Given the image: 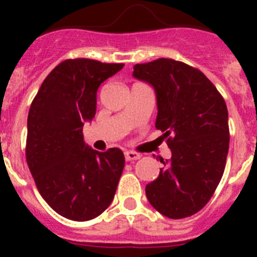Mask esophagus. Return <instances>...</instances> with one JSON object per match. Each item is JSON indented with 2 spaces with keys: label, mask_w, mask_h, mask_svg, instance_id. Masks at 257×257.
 <instances>
[{
  "label": "esophagus",
  "mask_w": 257,
  "mask_h": 257,
  "mask_svg": "<svg viewBox=\"0 0 257 257\" xmlns=\"http://www.w3.org/2000/svg\"><path fill=\"white\" fill-rule=\"evenodd\" d=\"M124 158H126L127 162H134V161L139 160L140 154L135 153V152L127 151V152H124Z\"/></svg>",
  "instance_id": "34e87169"
}]
</instances>
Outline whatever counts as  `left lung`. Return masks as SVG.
<instances>
[{
    "label": "left lung",
    "instance_id": "obj_1",
    "mask_svg": "<svg viewBox=\"0 0 257 257\" xmlns=\"http://www.w3.org/2000/svg\"><path fill=\"white\" fill-rule=\"evenodd\" d=\"M133 76L156 90V127L167 138L171 158L145 187L147 198L170 219H184L207 205L225 169L228 108L210 79L174 59L136 64Z\"/></svg>",
    "mask_w": 257,
    "mask_h": 257
}]
</instances>
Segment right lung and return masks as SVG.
Returning a JSON list of instances; mask_svg holds the SVG:
<instances>
[{
  "label": "right lung",
  "instance_id": "obj_1",
  "mask_svg": "<svg viewBox=\"0 0 257 257\" xmlns=\"http://www.w3.org/2000/svg\"><path fill=\"white\" fill-rule=\"evenodd\" d=\"M123 65L67 59L45 78L29 108L27 163L42 198L69 220L95 219L114 198L123 152L88 148L82 128L96 112L99 86Z\"/></svg>",
  "mask_w": 257,
  "mask_h": 257
}]
</instances>
